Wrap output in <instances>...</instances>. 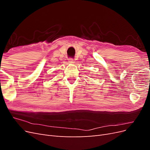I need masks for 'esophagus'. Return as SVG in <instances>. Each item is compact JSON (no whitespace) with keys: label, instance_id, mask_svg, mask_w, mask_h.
<instances>
[{"label":"esophagus","instance_id":"1","mask_svg":"<svg viewBox=\"0 0 150 150\" xmlns=\"http://www.w3.org/2000/svg\"><path fill=\"white\" fill-rule=\"evenodd\" d=\"M69 63H72V64H73V63H74V59L73 58H69Z\"/></svg>","mask_w":150,"mask_h":150}]
</instances>
